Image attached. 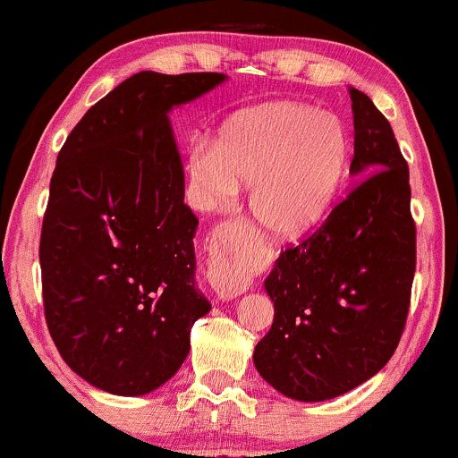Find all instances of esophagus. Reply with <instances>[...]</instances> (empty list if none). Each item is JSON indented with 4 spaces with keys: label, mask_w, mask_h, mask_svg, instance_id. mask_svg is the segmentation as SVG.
<instances>
[{
    "label": "esophagus",
    "mask_w": 458,
    "mask_h": 458,
    "mask_svg": "<svg viewBox=\"0 0 458 458\" xmlns=\"http://www.w3.org/2000/svg\"><path fill=\"white\" fill-rule=\"evenodd\" d=\"M238 233V227L233 223H225L214 231L209 252H212V261H209V287L216 293L218 300H233L249 289V281L240 278L233 272V238Z\"/></svg>",
    "instance_id": "1"
}]
</instances>
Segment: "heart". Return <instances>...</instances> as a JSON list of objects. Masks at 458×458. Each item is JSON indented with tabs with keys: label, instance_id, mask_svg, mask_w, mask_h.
<instances>
[{
	"label": "heart",
	"instance_id": "1",
	"mask_svg": "<svg viewBox=\"0 0 458 458\" xmlns=\"http://www.w3.org/2000/svg\"><path fill=\"white\" fill-rule=\"evenodd\" d=\"M347 139L332 113L292 100L266 102L225 123L216 148L191 145L186 174L203 209L231 206L252 188L250 216L274 240L313 233L335 208Z\"/></svg>",
	"mask_w": 458,
	"mask_h": 458
}]
</instances>
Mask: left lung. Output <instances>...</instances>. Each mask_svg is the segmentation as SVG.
Segmentation results:
<instances>
[{
  "mask_svg": "<svg viewBox=\"0 0 458 458\" xmlns=\"http://www.w3.org/2000/svg\"><path fill=\"white\" fill-rule=\"evenodd\" d=\"M349 96V174L360 180L310 238L274 261L263 283L274 321L252 353L274 390L302 403L336 399L388 364L416 272L410 169L373 100L356 88Z\"/></svg>",
  "mask_w": 458,
  "mask_h": 458,
  "instance_id": "8db88e82",
  "label": "left lung"
}]
</instances>
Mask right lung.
<instances>
[{
    "label": "right lung",
    "mask_w": 458,
    "mask_h": 458,
    "mask_svg": "<svg viewBox=\"0 0 458 458\" xmlns=\"http://www.w3.org/2000/svg\"><path fill=\"white\" fill-rule=\"evenodd\" d=\"M220 72L132 74L96 102L57 156L40 235L42 298L64 362L94 388L143 396L180 370L199 292L184 165L169 113Z\"/></svg>",
    "instance_id": "add662e5"
}]
</instances>
